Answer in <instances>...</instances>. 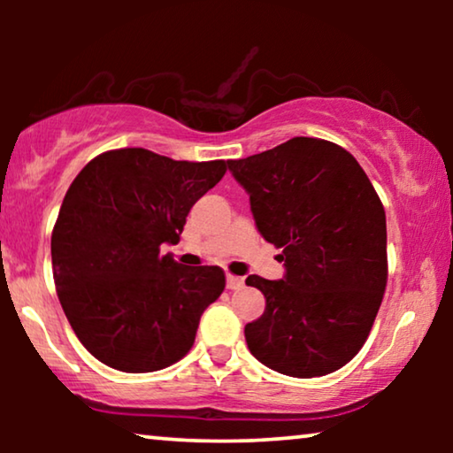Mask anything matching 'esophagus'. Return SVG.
I'll return each instance as SVG.
<instances>
[{
	"label": "esophagus",
	"instance_id": "esophagus-1",
	"mask_svg": "<svg viewBox=\"0 0 453 453\" xmlns=\"http://www.w3.org/2000/svg\"><path fill=\"white\" fill-rule=\"evenodd\" d=\"M241 287H243V278L233 276V274H226V288L237 290V288H241Z\"/></svg>",
	"mask_w": 453,
	"mask_h": 453
}]
</instances>
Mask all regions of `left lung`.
I'll use <instances>...</instances> for the list:
<instances>
[{"instance_id": "obj_1", "label": "left lung", "mask_w": 453, "mask_h": 453, "mask_svg": "<svg viewBox=\"0 0 453 453\" xmlns=\"http://www.w3.org/2000/svg\"><path fill=\"white\" fill-rule=\"evenodd\" d=\"M257 231L280 247L282 280L247 276L265 296L245 326L251 355L290 377H321L363 349L388 282L386 210L350 152L319 138L228 160Z\"/></svg>"}]
</instances>
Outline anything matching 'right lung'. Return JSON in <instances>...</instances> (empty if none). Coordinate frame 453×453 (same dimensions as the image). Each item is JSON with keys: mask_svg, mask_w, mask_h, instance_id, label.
<instances>
[{"mask_svg": "<svg viewBox=\"0 0 453 453\" xmlns=\"http://www.w3.org/2000/svg\"><path fill=\"white\" fill-rule=\"evenodd\" d=\"M226 166L119 148L72 181L51 234L55 288L78 340L107 367L150 373L194 346L225 272L177 264L160 245L177 243L191 206Z\"/></svg>", "mask_w": 453, "mask_h": 453, "instance_id": "obj_1", "label": "right lung"}]
</instances>
